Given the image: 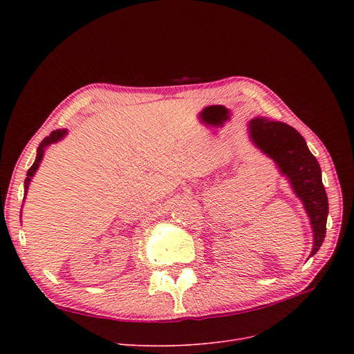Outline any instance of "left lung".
<instances>
[{
	"mask_svg": "<svg viewBox=\"0 0 354 354\" xmlns=\"http://www.w3.org/2000/svg\"><path fill=\"white\" fill-rule=\"evenodd\" d=\"M250 135L257 147L268 155L291 183L310 216L314 244L311 255L319 251L326 236L328 201L317 159L308 151L304 138L287 123L268 118L250 122Z\"/></svg>",
	"mask_w": 354,
	"mask_h": 354,
	"instance_id": "8db88e82",
	"label": "left lung"
}]
</instances>
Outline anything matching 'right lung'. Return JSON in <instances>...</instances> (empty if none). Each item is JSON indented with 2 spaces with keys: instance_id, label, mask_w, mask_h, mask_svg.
<instances>
[{
  "instance_id": "add662e5",
  "label": "right lung",
  "mask_w": 354,
  "mask_h": 354,
  "mask_svg": "<svg viewBox=\"0 0 354 354\" xmlns=\"http://www.w3.org/2000/svg\"><path fill=\"white\" fill-rule=\"evenodd\" d=\"M64 135H66V130H54V132H51V133H50V136L44 138V140L40 143L39 149H37V158H35L34 163L31 165V167H30L28 172H27V178H26V182H24V188H26V189H24V192H26V194H27L28 183H30V180H31L32 175L35 174L37 167H39V165H40V162H41V159H43V155H44V147H46V146H48V145H51V143H54V142L60 140Z\"/></svg>"
}]
</instances>
